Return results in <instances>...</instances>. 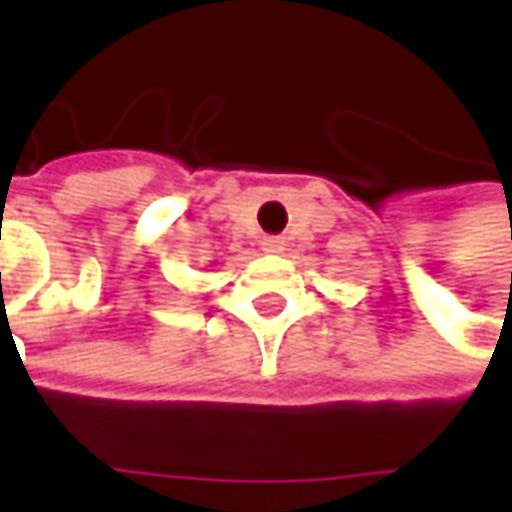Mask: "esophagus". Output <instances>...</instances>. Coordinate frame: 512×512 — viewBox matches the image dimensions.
Wrapping results in <instances>:
<instances>
[{
    "mask_svg": "<svg viewBox=\"0 0 512 512\" xmlns=\"http://www.w3.org/2000/svg\"><path fill=\"white\" fill-rule=\"evenodd\" d=\"M260 249L263 252H269V255H277V252H283L285 249V241L280 235H266L263 241H260Z\"/></svg>",
    "mask_w": 512,
    "mask_h": 512,
    "instance_id": "esophagus-1",
    "label": "esophagus"
}]
</instances>
